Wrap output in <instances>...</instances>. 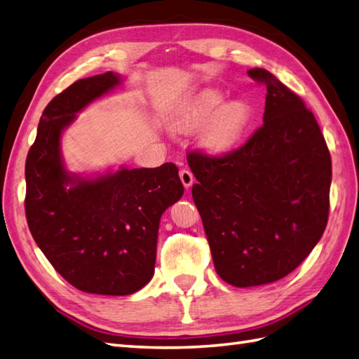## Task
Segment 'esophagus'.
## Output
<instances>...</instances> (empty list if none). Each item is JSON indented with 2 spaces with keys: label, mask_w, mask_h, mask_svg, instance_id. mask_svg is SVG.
<instances>
[{
  "label": "esophagus",
  "mask_w": 359,
  "mask_h": 359,
  "mask_svg": "<svg viewBox=\"0 0 359 359\" xmlns=\"http://www.w3.org/2000/svg\"><path fill=\"white\" fill-rule=\"evenodd\" d=\"M179 176H180V180H182V183H183V187H185L187 189L193 187L194 176H193V172H191L189 170L182 168L180 172H179Z\"/></svg>",
  "instance_id": "34e87169"
}]
</instances>
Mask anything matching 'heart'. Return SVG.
I'll return each mask as SVG.
<instances>
[{
	"mask_svg": "<svg viewBox=\"0 0 359 359\" xmlns=\"http://www.w3.org/2000/svg\"><path fill=\"white\" fill-rule=\"evenodd\" d=\"M224 102L219 90L198 91L182 107L174 125L179 131L203 127L200 144L214 156L229 154L243 139L252 122V108L245 101Z\"/></svg>",
	"mask_w": 359,
	"mask_h": 359,
	"instance_id": "1",
	"label": "heart"
}]
</instances>
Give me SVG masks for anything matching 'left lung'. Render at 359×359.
Returning <instances> with one entry per match:
<instances>
[{
	"label": "left lung",
	"instance_id": "obj_1",
	"mask_svg": "<svg viewBox=\"0 0 359 359\" xmlns=\"http://www.w3.org/2000/svg\"><path fill=\"white\" fill-rule=\"evenodd\" d=\"M263 125L224 156L193 151V198L214 268L232 286L277 281L318 243L329 217L330 153L303 99L264 69Z\"/></svg>",
	"mask_w": 359,
	"mask_h": 359
}]
</instances>
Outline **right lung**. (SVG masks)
Instances as JSON below:
<instances>
[{
	"label": "right lung",
	"instance_id": "obj_1",
	"mask_svg": "<svg viewBox=\"0 0 359 359\" xmlns=\"http://www.w3.org/2000/svg\"><path fill=\"white\" fill-rule=\"evenodd\" d=\"M121 84L113 72L79 79L44 108L26 161V217L56 272L87 294L130 295L151 280L162 214L183 196L174 163L95 179L65 170L61 135L76 113Z\"/></svg>",
	"mask_w": 359,
	"mask_h": 359
}]
</instances>
